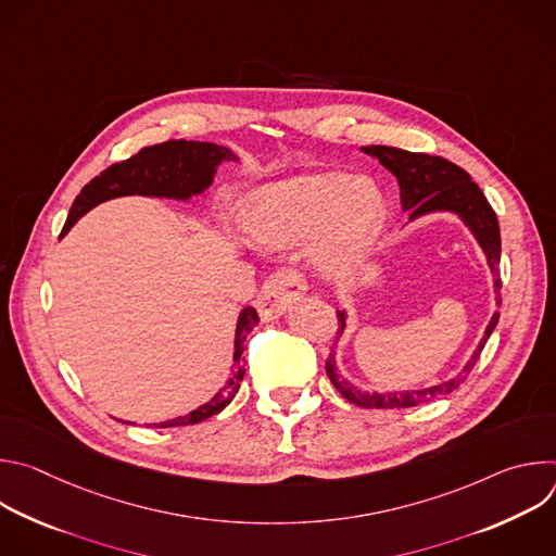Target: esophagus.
<instances>
[{
    "label": "esophagus",
    "mask_w": 556,
    "mask_h": 556,
    "mask_svg": "<svg viewBox=\"0 0 556 556\" xmlns=\"http://www.w3.org/2000/svg\"><path fill=\"white\" fill-rule=\"evenodd\" d=\"M305 292V281L294 270H277L268 277L264 283L260 299H257V312L262 321H273L281 316L294 301L301 299Z\"/></svg>",
    "instance_id": "1"
}]
</instances>
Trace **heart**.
Segmentation results:
<instances>
[{"mask_svg": "<svg viewBox=\"0 0 556 556\" xmlns=\"http://www.w3.org/2000/svg\"><path fill=\"white\" fill-rule=\"evenodd\" d=\"M384 222V193L365 176H294L251 189L237 202V224L249 240L286 249L312 237L309 266L332 281L354 275L367 262Z\"/></svg>", "mask_w": 556, "mask_h": 556, "instance_id": "heart-1", "label": "heart"}]
</instances>
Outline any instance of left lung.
Here are the masks:
<instances>
[{"label": "left lung", "instance_id": "1", "mask_svg": "<svg viewBox=\"0 0 556 556\" xmlns=\"http://www.w3.org/2000/svg\"><path fill=\"white\" fill-rule=\"evenodd\" d=\"M361 149L367 155L376 157V161L387 172H391L395 176V180H399L401 202H403V211L409 213V224L425 215L451 213L470 230V235L475 237V242L480 244V249L486 257V264L493 273L495 301H497V305H502V299H500L502 279L497 275V266L502 260L500 224H497V215L491 208L489 200L484 198L482 189L470 180V176L462 167L444 161V157H440V155L414 153V151H405L399 147H384V144H369V147H361ZM339 321H341V332L337 337V343L348 328V309L345 307L339 309ZM497 321H500V312H495L491 316V321H489L478 348H475L470 358L464 363V367L455 376L440 380L435 384L422 387V389H403V391H399V389L395 391L358 389L356 384H352L348 378L341 376V371L337 367V358H334L337 352L330 354V358L326 363V371L343 399H348L356 407H365V409L416 407V405L438 399V395H444V393L457 389L466 380V376L470 374L475 363H478L489 337L493 334Z\"/></svg>", "mask_w": 556, "mask_h": 556}]
</instances>
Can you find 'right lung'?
I'll return each mask as SVG.
<instances>
[{"label": "right lung", "instance_id": "1", "mask_svg": "<svg viewBox=\"0 0 556 556\" xmlns=\"http://www.w3.org/2000/svg\"><path fill=\"white\" fill-rule=\"evenodd\" d=\"M224 161H237V155L215 142H195V140H167L153 147L140 149L129 161L112 165L101 176L90 180V185L84 187V191L76 195L70 215L65 219V226L61 230V237L81 219L88 211L99 206L101 202L123 198V195H144V198H165V200H178L187 202L195 195H202L215 178L217 167ZM260 324V316L255 307H244L237 316L235 324V341H232V365H230V378L224 387L213 395L211 401L200 405L198 409L165 420L153 422V429H169V427H185V425H198L215 414H219L232 399L237 389H240V380L244 378V365H242V352L247 334ZM123 422V420H121ZM131 425V422H127ZM149 427V425H147Z\"/></svg>", "mask_w": 556, "mask_h": 556}]
</instances>
